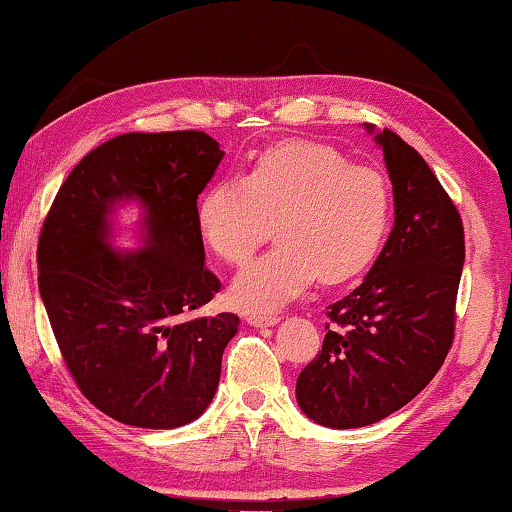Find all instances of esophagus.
<instances>
[{"label":"esophagus","mask_w":512,"mask_h":512,"mask_svg":"<svg viewBox=\"0 0 512 512\" xmlns=\"http://www.w3.org/2000/svg\"><path fill=\"white\" fill-rule=\"evenodd\" d=\"M249 326H274L279 324V315H261V313H249L245 317Z\"/></svg>","instance_id":"esophagus-1"}]
</instances>
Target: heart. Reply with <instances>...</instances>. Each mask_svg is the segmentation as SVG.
Masks as SVG:
<instances>
[{"label":"heart","mask_w":512,"mask_h":512,"mask_svg":"<svg viewBox=\"0 0 512 512\" xmlns=\"http://www.w3.org/2000/svg\"><path fill=\"white\" fill-rule=\"evenodd\" d=\"M390 186L329 145L281 142L258 154L240 179H220L197 199V226L211 251L245 265L276 226V245L236 276L233 304L274 313L320 276L326 286L365 272L388 236Z\"/></svg>","instance_id":"heart-1"}]
</instances>
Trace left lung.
<instances>
[{
    "label": "left lung",
    "mask_w": 512,
    "mask_h": 512,
    "mask_svg": "<svg viewBox=\"0 0 512 512\" xmlns=\"http://www.w3.org/2000/svg\"><path fill=\"white\" fill-rule=\"evenodd\" d=\"M383 152L395 226L363 283L329 306L322 351L301 370L297 404L329 429H358L429 385L454 340L465 263L463 222L424 158L365 124Z\"/></svg>",
    "instance_id": "1"
}]
</instances>
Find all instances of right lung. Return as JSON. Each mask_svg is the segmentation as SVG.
I'll use <instances>...</instances> for the list:
<instances>
[{"mask_svg":"<svg viewBox=\"0 0 512 512\" xmlns=\"http://www.w3.org/2000/svg\"><path fill=\"white\" fill-rule=\"evenodd\" d=\"M224 158L204 131L124 133L74 167L38 242V288L65 365L92 406L140 429H177L215 397L240 317L188 320L220 292L197 197ZM139 206V247L114 245Z\"/></svg>","mask_w":512,"mask_h":512,"instance_id":"1","label":"right lung"}]
</instances>
